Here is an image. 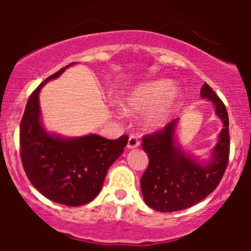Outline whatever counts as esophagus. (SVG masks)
I'll list each match as a JSON object with an SVG mask.
<instances>
[{
  "mask_svg": "<svg viewBox=\"0 0 251 251\" xmlns=\"http://www.w3.org/2000/svg\"><path fill=\"white\" fill-rule=\"evenodd\" d=\"M138 146H140V140H138L137 136L131 135L130 137H128L127 148L128 149H133V148H136V147H138Z\"/></svg>",
  "mask_w": 251,
  "mask_h": 251,
  "instance_id": "obj_1",
  "label": "esophagus"
}]
</instances>
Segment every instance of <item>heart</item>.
Wrapping results in <instances>:
<instances>
[{
  "instance_id": "1",
  "label": "heart",
  "mask_w": 251,
  "mask_h": 251,
  "mask_svg": "<svg viewBox=\"0 0 251 251\" xmlns=\"http://www.w3.org/2000/svg\"><path fill=\"white\" fill-rule=\"evenodd\" d=\"M176 100V92L169 81L144 83L127 95L123 107L128 113H147L146 124L151 128L163 126L168 121Z\"/></svg>"
}]
</instances>
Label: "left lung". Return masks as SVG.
Masks as SVG:
<instances>
[{"label":"left lung","instance_id":"left-lung-1","mask_svg":"<svg viewBox=\"0 0 251 251\" xmlns=\"http://www.w3.org/2000/svg\"><path fill=\"white\" fill-rule=\"evenodd\" d=\"M201 95L214 103L216 115L224 123L210 163H198L177 146V119L142 138V148L149 158L141 178L142 194L146 204L156 211L173 212L193 206L215 191L226 171L229 158L228 114L207 83L203 85Z\"/></svg>","mask_w":251,"mask_h":251}]
</instances>
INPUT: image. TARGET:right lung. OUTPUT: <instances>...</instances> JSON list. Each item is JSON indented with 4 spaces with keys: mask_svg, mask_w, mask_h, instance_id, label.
I'll use <instances>...</instances> for the list:
<instances>
[{
    "mask_svg": "<svg viewBox=\"0 0 251 251\" xmlns=\"http://www.w3.org/2000/svg\"><path fill=\"white\" fill-rule=\"evenodd\" d=\"M70 65L47 77L30 95L20 123V158L27 178L42 196L58 204L80 206L98 196L108 169L123 154L128 137L62 138L45 131L40 121L39 93L47 81Z\"/></svg>",
    "mask_w": 251,
    "mask_h": 251,
    "instance_id": "right-lung-1",
    "label": "right lung"
}]
</instances>
